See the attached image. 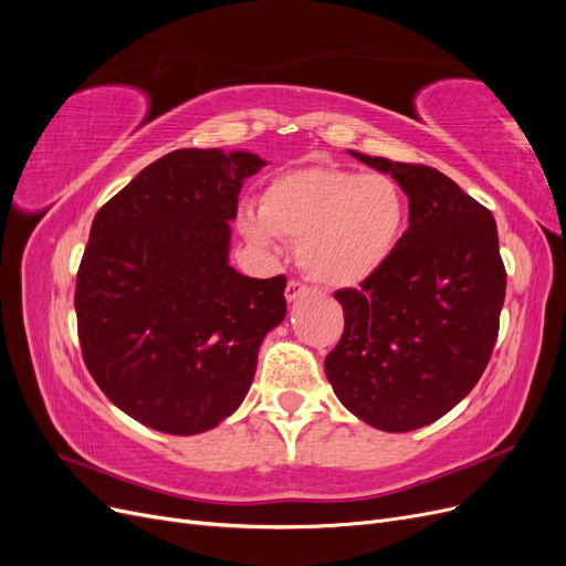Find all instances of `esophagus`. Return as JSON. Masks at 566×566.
<instances>
[{
	"instance_id": "34e87169",
	"label": "esophagus",
	"mask_w": 566,
	"mask_h": 566,
	"mask_svg": "<svg viewBox=\"0 0 566 566\" xmlns=\"http://www.w3.org/2000/svg\"><path fill=\"white\" fill-rule=\"evenodd\" d=\"M310 293V290H306L302 283H297V281H290L287 283V287H285V297H287V302H295V300H300L302 295H306Z\"/></svg>"
}]
</instances>
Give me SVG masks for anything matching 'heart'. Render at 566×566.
<instances>
[{
	"label": "heart",
	"instance_id": "heart-1",
	"mask_svg": "<svg viewBox=\"0 0 566 566\" xmlns=\"http://www.w3.org/2000/svg\"><path fill=\"white\" fill-rule=\"evenodd\" d=\"M406 202L385 175L339 167H300L273 177L260 214L241 212V231L256 248H276V235L295 238L297 262L314 283H364L394 252Z\"/></svg>",
	"mask_w": 566,
	"mask_h": 566
}]
</instances>
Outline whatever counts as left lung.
Wrapping results in <instances>:
<instances>
[{
	"label": "left lung",
	"mask_w": 566,
	"mask_h": 566,
	"mask_svg": "<svg viewBox=\"0 0 566 566\" xmlns=\"http://www.w3.org/2000/svg\"><path fill=\"white\" fill-rule=\"evenodd\" d=\"M408 196V229L389 260L337 290L345 333L325 375L347 410L382 432L447 416L482 378L505 300L493 214L427 165L349 150Z\"/></svg>",
	"instance_id": "1"
}]
</instances>
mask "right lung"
Here are the masks:
<instances>
[{"instance_id": "add662e5", "label": "right lung", "mask_w": 566, "mask_h": 566, "mask_svg": "<svg viewBox=\"0 0 566 566\" xmlns=\"http://www.w3.org/2000/svg\"><path fill=\"white\" fill-rule=\"evenodd\" d=\"M250 150L179 148L142 169L94 217L75 285L84 364L125 413L165 434H200L243 403L285 276L229 264Z\"/></svg>"}]
</instances>
